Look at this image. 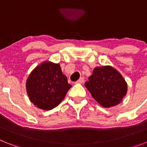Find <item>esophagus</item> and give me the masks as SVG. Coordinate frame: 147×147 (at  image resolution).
<instances>
[{
  "label": "esophagus",
  "mask_w": 147,
  "mask_h": 147,
  "mask_svg": "<svg viewBox=\"0 0 147 147\" xmlns=\"http://www.w3.org/2000/svg\"><path fill=\"white\" fill-rule=\"evenodd\" d=\"M85 82V80H84V78L83 77H81L80 79V80H78V81L76 82V83H77V84H82V83H83Z\"/></svg>",
  "instance_id": "obj_1"
}]
</instances>
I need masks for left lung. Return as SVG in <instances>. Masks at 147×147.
<instances>
[{
    "label": "left lung",
    "instance_id": "obj_1",
    "mask_svg": "<svg viewBox=\"0 0 147 147\" xmlns=\"http://www.w3.org/2000/svg\"><path fill=\"white\" fill-rule=\"evenodd\" d=\"M85 86L104 107L119 105L126 96L127 84L120 73L110 65L96 67Z\"/></svg>",
    "mask_w": 147,
    "mask_h": 147
}]
</instances>
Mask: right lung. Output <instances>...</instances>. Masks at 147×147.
Returning a JSON list of instances; mask_svg holds the SVG:
<instances>
[{
    "mask_svg": "<svg viewBox=\"0 0 147 147\" xmlns=\"http://www.w3.org/2000/svg\"><path fill=\"white\" fill-rule=\"evenodd\" d=\"M26 87L30 101L36 107L50 110L62 102L71 85L59 64L46 61L31 72Z\"/></svg>",
    "mask_w": 147,
    "mask_h": 147,
    "instance_id": "add662e5",
    "label": "right lung"
}]
</instances>
